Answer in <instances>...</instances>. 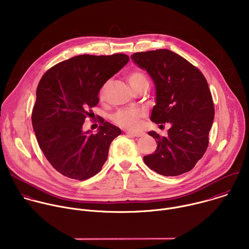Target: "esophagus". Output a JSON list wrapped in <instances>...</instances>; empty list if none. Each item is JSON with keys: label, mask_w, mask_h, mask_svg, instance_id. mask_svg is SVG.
Instances as JSON below:
<instances>
[{"label": "esophagus", "mask_w": 249, "mask_h": 249, "mask_svg": "<svg viewBox=\"0 0 249 249\" xmlns=\"http://www.w3.org/2000/svg\"><path fill=\"white\" fill-rule=\"evenodd\" d=\"M125 133L127 134V135H130V136H132V137H142L144 135V133L143 132H131V131H125Z\"/></svg>", "instance_id": "obj_1"}]
</instances>
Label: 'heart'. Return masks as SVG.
<instances>
[{
  "mask_svg": "<svg viewBox=\"0 0 249 249\" xmlns=\"http://www.w3.org/2000/svg\"><path fill=\"white\" fill-rule=\"evenodd\" d=\"M128 82L131 88L134 89L141 85L148 84V79L147 76L142 72V71H133L128 76ZM105 90H106V85L102 86V88L99 90V96L101 98L104 97L105 95ZM142 111L138 108H125L117 111L112 119L113 121L118 124L119 126L128 129V130H135L139 127L140 121L142 118Z\"/></svg>",
  "mask_w": 249,
  "mask_h": 249,
  "instance_id": "heart-1",
  "label": "heart"
}]
</instances>
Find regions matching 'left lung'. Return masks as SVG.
I'll return each mask as SVG.
<instances>
[{
  "instance_id": "1",
  "label": "left lung",
  "mask_w": 249,
  "mask_h": 249,
  "mask_svg": "<svg viewBox=\"0 0 249 249\" xmlns=\"http://www.w3.org/2000/svg\"><path fill=\"white\" fill-rule=\"evenodd\" d=\"M131 59L147 71L155 85L151 120L170 124L166 137L149 132L158 147L154 154L144 157L145 163L164 176L191 170L207 150L215 115L205 77L183 57L167 49L134 53Z\"/></svg>"
}]
</instances>
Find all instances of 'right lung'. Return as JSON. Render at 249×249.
Masks as SVG:
<instances>
[{
    "label": "right lung",
    "mask_w": 249,
    "mask_h": 249,
    "mask_svg": "<svg viewBox=\"0 0 249 249\" xmlns=\"http://www.w3.org/2000/svg\"><path fill=\"white\" fill-rule=\"evenodd\" d=\"M129 62L125 54L79 55L63 61L41 78L31 114L38 145L61 174L86 180L107 160L111 142L121 130L101 121L96 134L84 131L102 86Z\"/></svg>",
    "instance_id": "right-lung-1"
}]
</instances>
